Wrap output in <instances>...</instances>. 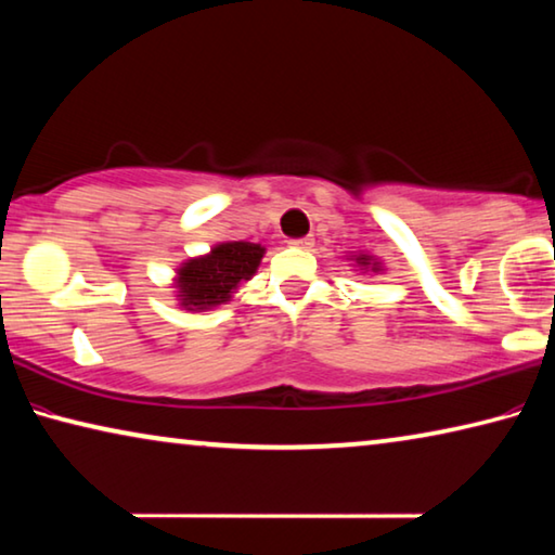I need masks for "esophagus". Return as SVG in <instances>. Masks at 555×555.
<instances>
[{
  "label": "esophagus",
  "instance_id": "obj_1",
  "mask_svg": "<svg viewBox=\"0 0 555 555\" xmlns=\"http://www.w3.org/2000/svg\"><path fill=\"white\" fill-rule=\"evenodd\" d=\"M292 244H294V246H298V249H311V246H313V240H311V236H301V240H294Z\"/></svg>",
  "mask_w": 555,
  "mask_h": 555
}]
</instances>
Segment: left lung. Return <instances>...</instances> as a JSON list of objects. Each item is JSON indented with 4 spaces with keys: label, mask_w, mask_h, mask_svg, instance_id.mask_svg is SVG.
<instances>
[{
    "label": "left lung",
    "mask_w": 555,
    "mask_h": 555,
    "mask_svg": "<svg viewBox=\"0 0 555 555\" xmlns=\"http://www.w3.org/2000/svg\"><path fill=\"white\" fill-rule=\"evenodd\" d=\"M356 261H358L363 269H373V271L380 269V267H377V261H373V257H367V254H360V257H356Z\"/></svg>",
    "instance_id": "1"
}]
</instances>
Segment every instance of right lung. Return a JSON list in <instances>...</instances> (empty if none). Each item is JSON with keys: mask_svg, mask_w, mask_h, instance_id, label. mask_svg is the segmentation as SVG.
<instances>
[{"mask_svg": "<svg viewBox=\"0 0 555 555\" xmlns=\"http://www.w3.org/2000/svg\"><path fill=\"white\" fill-rule=\"evenodd\" d=\"M263 246L222 242L205 257L184 261L178 271V298L188 311H207L230 301L242 281L257 274Z\"/></svg>", "mask_w": 555, "mask_h": 555, "instance_id": "1", "label": "right lung"}]
</instances>
